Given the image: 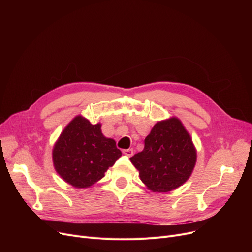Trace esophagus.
Returning <instances> with one entry per match:
<instances>
[{
  "instance_id": "esophagus-1",
  "label": "esophagus",
  "mask_w": 252,
  "mask_h": 252,
  "mask_svg": "<svg viewBox=\"0 0 252 252\" xmlns=\"http://www.w3.org/2000/svg\"><path fill=\"white\" fill-rule=\"evenodd\" d=\"M123 153H124L125 155H126V156L130 157V156H133L134 151H133V149H126V150H124V151H123Z\"/></svg>"
}]
</instances>
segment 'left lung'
Listing matches in <instances>:
<instances>
[{
    "label": "left lung",
    "mask_w": 252,
    "mask_h": 252,
    "mask_svg": "<svg viewBox=\"0 0 252 252\" xmlns=\"http://www.w3.org/2000/svg\"><path fill=\"white\" fill-rule=\"evenodd\" d=\"M196 159L192 139L177 117L158 122L145 139L143 151L130 157L141 181L149 190L160 193L182 186Z\"/></svg>",
    "instance_id": "left-lung-1"
}]
</instances>
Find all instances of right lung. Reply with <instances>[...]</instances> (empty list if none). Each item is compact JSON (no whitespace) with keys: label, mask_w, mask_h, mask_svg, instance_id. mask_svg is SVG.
Here are the masks:
<instances>
[{"label":"right lung","mask_w":252,"mask_h":252,"mask_svg":"<svg viewBox=\"0 0 252 252\" xmlns=\"http://www.w3.org/2000/svg\"><path fill=\"white\" fill-rule=\"evenodd\" d=\"M53 163L59 176L75 188H88L122 156L115 141L106 138L101 125L82 115L67 125L53 148Z\"/></svg>","instance_id":"add662e5"}]
</instances>
